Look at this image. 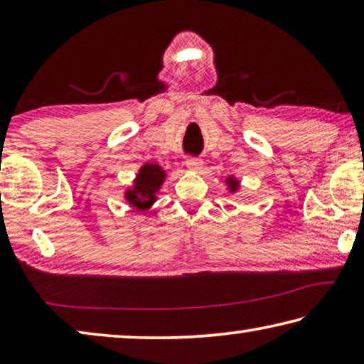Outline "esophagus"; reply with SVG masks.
Segmentation results:
<instances>
[{
	"label": "esophagus",
	"instance_id": "esophagus-1",
	"mask_svg": "<svg viewBox=\"0 0 364 364\" xmlns=\"http://www.w3.org/2000/svg\"><path fill=\"white\" fill-rule=\"evenodd\" d=\"M186 167L193 171H202L204 168V164H202L200 159H196V157H189L186 160Z\"/></svg>",
	"mask_w": 364,
	"mask_h": 364
}]
</instances>
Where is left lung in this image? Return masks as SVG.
<instances>
[{
    "mask_svg": "<svg viewBox=\"0 0 364 364\" xmlns=\"http://www.w3.org/2000/svg\"><path fill=\"white\" fill-rule=\"evenodd\" d=\"M226 184H228V189H230V193H236V191L239 189V181L236 180L234 176H230L226 180Z\"/></svg>",
    "mask_w": 364,
    "mask_h": 364,
    "instance_id": "obj_1",
    "label": "left lung"
}]
</instances>
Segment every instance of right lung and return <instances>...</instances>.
Instances as JSON below:
<instances>
[{
  "instance_id": "1",
  "label": "right lung",
  "mask_w": 364,
  "mask_h": 364,
  "mask_svg": "<svg viewBox=\"0 0 364 364\" xmlns=\"http://www.w3.org/2000/svg\"><path fill=\"white\" fill-rule=\"evenodd\" d=\"M167 178L165 170L157 164H144L139 168L133 186L125 191L128 204L139 212H146L157 200V193Z\"/></svg>"
}]
</instances>
